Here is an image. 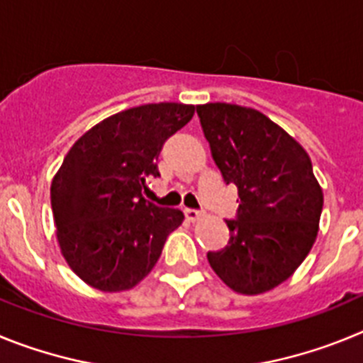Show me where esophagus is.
I'll list each match as a JSON object with an SVG mask.
<instances>
[{
    "label": "esophagus",
    "instance_id": "obj_1",
    "mask_svg": "<svg viewBox=\"0 0 363 363\" xmlns=\"http://www.w3.org/2000/svg\"><path fill=\"white\" fill-rule=\"evenodd\" d=\"M185 216H187L189 221H196L201 218L200 211H194V209H185Z\"/></svg>",
    "mask_w": 363,
    "mask_h": 363
}]
</instances>
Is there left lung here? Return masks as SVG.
<instances>
[{"mask_svg":"<svg viewBox=\"0 0 363 363\" xmlns=\"http://www.w3.org/2000/svg\"><path fill=\"white\" fill-rule=\"evenodd\" d=\"M214 163L238 187V218L227 220L225 249L207 252L220 280L240 294H262L309 255L323 207L306 149L280 125L251 107H196Z\"/></svg>","mask_w":363,"mask_h":363,"instance_id":"obj_1","label":"left lung"}]
</instances>
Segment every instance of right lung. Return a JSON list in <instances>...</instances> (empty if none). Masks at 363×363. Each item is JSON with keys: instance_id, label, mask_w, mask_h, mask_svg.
Here are the masks:
<instances>
[{"instance_id": "1", "label": "right lung", "mask_w": 363, "mask_h": 363, "mask_svg": "<svg viewBox=\"0 0 363 363\" xmlns=\"http://www.w3.org/2000/svg\"><path fill=\"white\" fill-rule=\"evenodd\" d=\"M196 107L149 104L105 118L70 147L50 185L63 258L86 285L104 293L133 289L152 271L179 209L147 201L158 156Z\"/></svg>"}]
</instances>
